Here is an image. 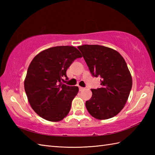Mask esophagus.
Here are the masks:
<instances>
[{"instance_id": "34e87169", "label": "esophagus", "mask_w": 155, "mask_h": 155, "mask_svg": "<svg viewBox=\"0 0 155 155\" xmlns=\"http://www.w3.org/2000/svg\"><path fill=\"white\" fill-rule=\"evenodd\" d=\"M78 88H79V91H82L84 90V87H78Z\"/></svg>"}]
</instances>
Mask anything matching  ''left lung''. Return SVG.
<instances>
[{
	"label": "left lung",
	"mask_w": 155,
	"mask_h": 155,
	"mask_svg": "<svg viewBox=\"0 0 155 155\" xmlns=\"http://www.w3.org/2000/svg\"><path fill=\"white\" fill-rule=\"evenodd\" d=\"M92 76L101 77V88L91 89L86 101L87 109L95 118H110L119 113L126 104L133 81L123 57L114 49L97 45L78 47Z\"/></svg>",
	"instance_id": "1"
}]
</instances>
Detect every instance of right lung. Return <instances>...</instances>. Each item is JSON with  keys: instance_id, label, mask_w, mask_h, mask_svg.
I'll return each instance as SVG.
<instances>
[{"instance_id": "add662e5", "label": "right lung", "mask_w": 155, "mask_h": 155, "mask_svg": "<svg viewBox=\"0 0 155 155\" xmlns=\"http://www.w3.org/2000/svg\"><path fill=\"white\" fill-rule=\"evenodd\" d=\"M77 48L58 46L41 52L32 59L25 80L29 103L38 115L57 122L67 116L78 92V87L62 83L68 78L66 71L75 59L81 58Z\"/></svg>"}]
</instances>
